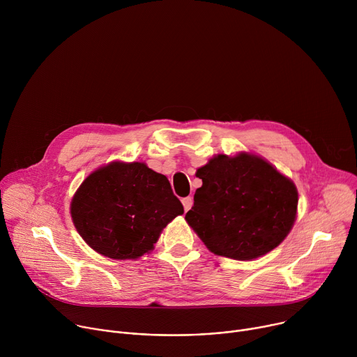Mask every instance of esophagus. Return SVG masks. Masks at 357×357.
<instances>
[{
	"label": "esophagus",
	"instance_id": "1",
	"mask_svg": "<svg viewBox=\"0 0 357 357\" xmlns=\"http://www.w3.org/2000/svg\"><path fill=\"white\" fill-rule=\"evenodd\" d=\"M182 205H183L185 212H188V211L192 208V205H193V197H190V196L183 197V199H182Z\"/></svg>",
	"mask_w": 357,
	"mask_h": 357
}]
</instances>
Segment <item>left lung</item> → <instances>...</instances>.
<instances>
[{
	"label": "left lung",
	"mask_w": 357,
	"mask_h": 357,
	"mask_svg": "<svg viewBox=\"0 0 357 357\" xmlns=\"http://www.w3.org/2000/svg\"><path fill=\"white\" fill-rule=\"evenodd\" d=\"M202 186L185 220L216 256L247 261L289 234L298 211L295 183L251 152L218 154L197 168Z\"/></svg>",
	"instance_id": "1"
}]
</instances>
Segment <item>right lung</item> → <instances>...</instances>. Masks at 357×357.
<instances>
[{
    "instance_id": "right-lung-1",
    "label": "right lung",
    "mask_w": 357,
    "mask_h": 357,
    "mask_svg": "<svg viewBox=\"0 0 357 357\" xmlns=\"http://www.w3.org/2000/svg\"><path fill=\"white\" fill-rule=\"evenodd\" d=\"M182 213L168 178L137 161H113L97 168L70 202L80 237L113 260H137L149 254L167 225Z\"/></svg>"
}]
</instances>
